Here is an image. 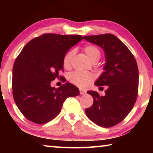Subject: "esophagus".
I'll list each match as a JSON object with an SVG mask.
<instances>
[{
  "mask_svg": "<svg viewBox=\"0 0 153 153\" xmlns=\"http://www.w3.org/2000/svg\"><path fill=\"white\" fill-rule=\"evenodd\" d=\"M79 93H80V94H85L86 93V91L85 90L79 89Z\"/></svg>",
  "mask_w": 153,
  "mask_h": 153,
  "instance_id": "34e87169",
  "label": "esophagus"
}]
</instances>
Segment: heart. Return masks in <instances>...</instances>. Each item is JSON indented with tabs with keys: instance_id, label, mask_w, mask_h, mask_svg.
I'll list each match as a JSON object with an SVG mask.
<instances>
[{
	"instance_id": "obj_1",
	"label": "heart",
	"mask_w": 153,
	"mask_h": 153,
	"mask_svg": "<svg viewBox=\"0 0 153 153\" xmlns=\"http://www.w3.org/2000/svg\"><path fill=\"white\" fill-rule=\"evenodd\" d=\"M84 51L88 58L93 63L97 62L101 55V52L100 48L97 46L94 45H88L85 46L84 47ZM75 51L71 50L69 51L64 56L63 64V67L66 69H69L71 66L72 59H73ZM95 79V76L92 73L89 72H82L79 71H76L72 72L69 74V80L72 84L78 86L81 88H87L89 85L94 82Z\"/></svg>"
}]
</instances>
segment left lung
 Instances as JSON below:
<instances>
[{
  "mask_svg": "<svg viewBox=\"0 0 153 153\" xmlns=\"http://www.w3.org/2000/svg\"><path fill=\"white\" fill-rule=\"evenodd\" d=\"M84 39L103 48L105 71L95 82L107 86L105 96L88 91L94 98L93 105L85 112L90 120L103 128L117 125L132 109L138 94L139 74L136 61L125 44L111 33L86 36Z\"/></svg>",
  "mask_w": 153,
  "mask_h": 153,
  "instance_id": "obj_1",
  "label": "left lung"
}]
</instances>
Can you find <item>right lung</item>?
<instances>
[{
	"label": "right lung",
	"mask_w": 153,
	"mask_h": 153,
	"mask_svg": "<svg viewBox=\"0 0 153 153\" xmlns=\"http://www.w3.org/2000/svg\"><path fill=\"white\" fill-rule=\"evenodd\" d=\"M80 35L44 33L27 43L15 61L12 89L15 104L27 120L44 124L59 115L66 98L76 97L79 89L66 82L58 88L51 82L65 77L63 60L71 46L82 40Z\"/></svg>",
	"instance_id": "1"
}]
</instances>
